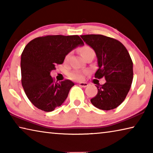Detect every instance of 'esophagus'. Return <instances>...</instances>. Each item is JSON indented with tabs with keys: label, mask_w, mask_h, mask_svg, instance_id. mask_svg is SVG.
<instances>
[{
	"label": "esophagus",
	"mask_w": 153,
	"mask_h": 153,
	"mask_svg": "<svg viewBox=\"0 0 153 153\" xmlns=\"http://www.w3.org/2000/svg\"><path fill=\"white\" fill-rule=\"evenodd\" d=\"M88 83L86 82H80L79 83V86H81V87H83V88H85V87H87L88 86Z\"/></svg>",
	"instance_id": "esophagus-1"
}]
</instances>
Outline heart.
I'll use <instances>...</instances> for the list:
<instances>
[{
  "instance_id": "1",
  "label": "heart",
  "mask_w": 153,
  "mask_h": 153,
  "mask_svg": "<svg viewBox=\"0 0 153 153\" xmlns=\"http://www.w3.org/2000/svg\"><path fill=\"white\" fill-rule=\"evenodd\" d=\"M80 53H81L82 56L84 58L86 57L87 55H88L89 54L94 53V51L93 49L90 47V46L88 45H85L80 48ZM70 56V53L67 54L65 57V62H67ZM88 73V71L85 70V71H79V70H74L71 72H69L68 76L71 79L77 80V81H82L84 79V76L86 74Z\"/></svg>"
}]
</instances>
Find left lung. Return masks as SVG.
Here are the masks:
<instances>
[{"label": "left lung", "instance_id": "obj_1", "mask_svg": "<svg viewBox=\"0 0 153 153\" xmlns=\"http://www.w3.org/2000/svg\"><path fill=\"white\" fill-rule=\"evenodd\" d=\"M81 38L97 55L98 69L95 78L106 80L97 86V94L90 101L100 109H114L125 100L132 83L133 62L128 51L120 41L103 35H82Z\"/></svg>", "mask_w": 153, "mask_h": 153}]
</instances>
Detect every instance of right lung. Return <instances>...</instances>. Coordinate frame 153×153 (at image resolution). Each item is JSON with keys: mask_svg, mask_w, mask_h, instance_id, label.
Listing matches in <instances>:
<instances>
[{"mask_svg": "<svg viewBox=\"0 0 153 153\" xmlns=\"http://www.w3.org/2000/svg\"><path fill=\"white\" fill-rule=\"evenodd\" d=\"M84 45L79 36L48 35L38 37L25 46L21 57L22 84L30 102L39 109L51 112L61 106L74 83L55 82L51 76L69 52Z\"/></svg>", "mask_w": 153, "mask_h": 153, "instance_id": "1", "label": "right lung"}]
</instances>
